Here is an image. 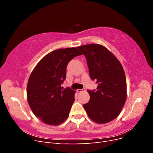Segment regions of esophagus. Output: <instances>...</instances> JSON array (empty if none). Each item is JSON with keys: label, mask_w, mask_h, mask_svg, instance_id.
I'll use <instances>...</instances> for the list:
<instances>
[{"label": "esophagus", "mask_w": 153, "mask_h": 153, "mask_svg": "<svg viewBox=\"0 0 153 153\" xmlns=\"http://www.w3.org/2000/svg\"><path fill=\"white\" fill-rule=\"evenodd\" d=\"M85 91V88H83L82 89H78L77 90V91L78 92H83V91Z\"/></svg>", "instance_id": "esophagus-1"}]
</instances>
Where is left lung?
Masks as SVG:
<instances>
[{
	"label": "left lung",
	"mask_w": 153,
	"mask_h": 153,
	"mask_svg": "<svg viewBox=\"0 0 153 153\" xmlns=\"http://www.w3.org/2000/svg\"><path fill=\"white\" fill-rule=\"evenodd\" d=\"M77 48L86 57L91 78L98 84L96 90H87L90 100L84 108L95 123L112 121L121 112L127 96L126 76L121 64L101 45H85Z\"/></svg>",
	"instance_id": "left-lung-1"
}]
</instances>
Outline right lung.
<instances>
[{
    "label": "right lung",
    "instance_id": "add662e5",
    "mask_svg": "<svg viewBox=\"0 0 153 153\" xmlns=\"http://www.w3.org/2000/svg\"><path fill=\"white\" fill-rule=\"evenodd\" d=\"M82 55L77 48H68L48 53L31 73L27 87L30 107L44 123L56 126L68 117L74 101L75 91L70 87L63 89L68 64Z\"/></svg>",
    "mask_w": 153,
    "mask_h": 153
}]
</instances>
